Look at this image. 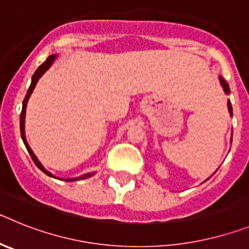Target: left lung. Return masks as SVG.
<instances>
[{
    "label": "left lung",
    "instance_id": "1",
    "mask_svg": "<svg viewBox=\"0 0 249 249\" xmlns=\"http://www.w3.org/2000/svg\"><path fill=\"white\" fill-rule=\"evenodd\" d=\"M219 82H221L222 87H223V91H224V93H226V94H230V92H231V89H230V86H228V83L226 82V80H223V78H222L221 76H219ZM227 106H228V111H230V114H231V116H233V111H232V105H231V101H228Z\"/></svg>",
    "mask_w": 249,
    "mask_h": 249
}]
</instances>
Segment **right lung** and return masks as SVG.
I'll use <instances>...</instances> for the list:
<instances>
[{"mask_svg":"<svg viewBox=\"0 0 249 249\" xmlns=\"http://www.w3.org/2000/svg\"><path fill=\"white\" fill-rule=\"evenodd\" d=\"M54 59H56V54H52V56L48 57L47 59H46L45 62L42 63V65L39 66L38 68L36 70V72L34 73V76H32V81H31V86L30 89H28L27 91V94H26L25 100H23V103H22V112H21V116H19V128H21V137H22V141H23V143H25L26 148H27L28 153H30L31 158H32V160L35 162V164H36L37 167H38L41 171H42L43 173H46L47 176H50V177H54L53 175L51 172H48L47 169L45 168V167L41 164V162H39L38 160H37V157L35 156V153L32 152V149H31V147L28 146L27 141H26V136H25V117H26V107H27V102H28V98H30V96L32 94V92H34L35 87H36L37 82H38V80L41 78V76H42L43 73H45L46 71H47L48 68L52 66V63L54 62ZM93 175V173H87V175H83V176H80V177L77 178H67L66 181L67 182H73V181H78V179H85V178H89L91 177V176ZM56 178V177H54Z\"/></svg>","mask_w":249,"mask_h":249,"instance_id":"right-lung-1","label":"right lung"}]
</instances>
